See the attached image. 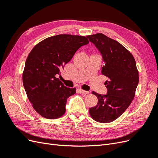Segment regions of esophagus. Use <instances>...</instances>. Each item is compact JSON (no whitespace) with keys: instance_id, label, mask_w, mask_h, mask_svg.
Returning a JSON list of instances; mask_svg holds the SVG:
<instances>
[{"instance_id":"esophagus-1","label":"esophagus","mask_w":158,"mask_h":158,"mask_svg":"<svg viewBox=\"0 0 158 158\" xmlns=\"http://www.w3.org/2000/svg\"><path fill=\"white\" fill-rule=\"evenodd\" d=\"M78 91H79V92L80 94H87L89 93L88 91H85V90H83L82 89H78Z\"/></svg>"}]
</instances>
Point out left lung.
Returning <instances> with one entry per match:
<instances>
[{
	"instance_id": "8db88e82",
	"label": "left lung",
	"mask_w": 158,
	"mask_h": 158,
	"mask_svg": "<svg viewBox=\"0 0 158 158\" xmlns=\"http://www.w3.org/2000/svg\"><path fill=\"white\" fill-rule=\"evenodd\" d=\"M87 38L100 52L105 63L102 73L106 76L107 92L102 95L93 92L98 104L89 109L90 116L102 123L112 122L125 112L135 97L138 84V72L132 55L125 47L103 33Z\"/></svg>"
}]
</instances>
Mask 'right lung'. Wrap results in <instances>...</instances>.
Instances as JSON below:
<instances>
[{
    "instance_id": "add662e5",
    "label": "right lung",
    "mask_w": 158,
    "mask_h": 158,
    "mask_svg": "<svg viewBox=\"0 0 158 158\" xmlns=\"http://www.w3.org/2000/svg\"><path fill=\"white\" fill-rule=\"evenodd\" d=\"M88 44L87 37L61 34L46 38L30 52L23 84L33 109L42 117L53 119L64 114L67 99L76 88L66 87L56 76L76 51Z\"/></svg>"
}]
</instances>
